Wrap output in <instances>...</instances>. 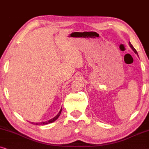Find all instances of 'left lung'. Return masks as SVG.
I'll return each instance as SVG.
<instances>
[{
    "instance_id": "obj_1",
    "label": "left lung",
    "mask_w": 149,
    "mask_h": 149,
    "mask_svg": "<svg viewBox=\"0 0 149 149\" xmlns=\"http://www.w3.org/2000/svg\"><path fill=\"white\" fill-rule=\"evenodd\" d=\"M129 45H130V47H131V48H132V50L133 51H134V52L135 53H136V54H137V55H138V52H137V51L136 50V49H135L134 48V46H133V45H132V43H130V42H129Z\"/></svg>"
}]
</instances>
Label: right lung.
<instances>
[{"instance_id": "obj_1", "label": "right lung", "mask_w": 149, "mask_h": 149, "mask_svg": "<svg viewBox=\"0 0 149 149\" xmlns=\"http://www.w3.org/2000/svg\"><path fill=\"white\" fill-rule=\"evenodd\" d=\"M61 111H62V108H61V110L59 111V112L58 113V114L56 115V116H55L54 118H51V119H49L48 120H47V121H45V122H41V123H33V122H30L32 124H34V125H47V124H49V123H53L54 122L55 120H56L57 118L59 117V116H60L61 113Z\"/></svg>"}]
</instances>
